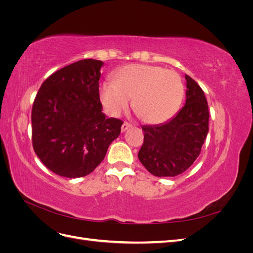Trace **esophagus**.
I'll return each mask as SVG.
<instances>
[{
  "label": "esophagus",
  "mask_w": 253,
  "mask_h": 253,
  "mask_svg": "<svg viewBox=\"0 0 253 253\" xmlns=\"http://www.w3.org/2000/svg\"><path fill=\"white\" fill-rule=\"evenodd\" d=\"M132 126V125H129L128 122H124V125H122V126H121V131L122 132H126L127 128H129Z\"/></svg>",
  "instance_id": "34e87169"
}]
</instances>
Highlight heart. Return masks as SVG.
Here are the masks:
<instances>
[{"mask_svg":"<svg viewBox=\"0 0 253 253\" xmlns=\"http://www.w3.org/2000/svg\"><path fill=\"white\" fill-rule=\"evenodd\" d=\"M114 81L100 87V100L112 116L132 108L145 124L158 125L173 118L178 112L183 95L182 79L171 70L147 64H129L113 76Z\"/></svg>","mask_w":253,"mask_h":253,"instance_id":"heart-1","label":"heart"}]
</instances>
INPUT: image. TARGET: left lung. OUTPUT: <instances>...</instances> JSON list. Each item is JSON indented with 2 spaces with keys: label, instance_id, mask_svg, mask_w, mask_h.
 <instances>
[{
  "label": "left lung",
  "instance_id": "1",
  "mask_svg": "<svg viewBox=\"0 0 253 253\" xmlns=\"http://www.w3.org/2000/svg\"><path fill=\"white\" fill-rule=\"evenodd\" d=\"M187 100L170 121L144 126L143 143L138 152L142 166L157 177H174L200 156L209 131V108L204 90L186 75Z\"/></svg>",
  "mask_w": 253,
  "mask_h": 253
}]
</instances>
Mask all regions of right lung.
<instances>
[{"label": "right lung", "mask_w": 253, "mask_h": 253, "mask_svg": "<svg viewBox=\"0 0 253 253\" xmlns=\"http://www.w3.org/2000/svg\"><path fill=\"white\" fill-rule=\"evenodd\" d=\"M102 61L84 59L45 80L32 110L33 147L57 175L78 178L93 172L124 121L106 118L99 97Z\"/></svg>", "instance_id": "1"}]
</instances>
